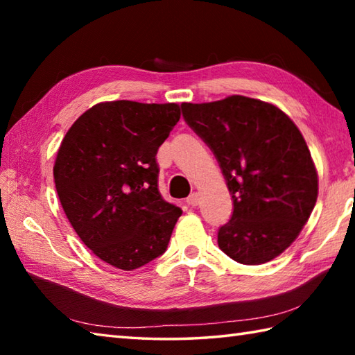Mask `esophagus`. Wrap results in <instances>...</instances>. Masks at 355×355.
I'll return each instance as SVG.
<instances>
[{"label":"esophagus","instance_id":"obj_1","mask_svg":"<svg viewBox=\"0 0 355 355\" xmlns=\"http://www.w3.org/2000/svg\"><path fill=\"white\" fill-rule=\"evenodd\" d=\"M186 202L189 206H192V207H195V206H198V202H200V195L197 193V192H193V193H191L189 197H187V200H186Z\"/></svg>","mask_w":355,"mask_h":355}]
</instances>
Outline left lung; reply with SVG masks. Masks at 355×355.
<instances>
[{"label": "left lung", "mask_w": 355, "mask_h": 355, "mask_svg": "<svg viewBox=\"0 0 355 355\" xmlns=\"http://www.w3.org/2000/svg\"><path fill=\"white\" fill-rule=\"evenodd\" d=\"M184 122L212 150L233 200L218 245L259 266L302 230L318 200V172L297 126L275 105L244 96L182 103Z\"/></svg>", "instance_id": "left-lung-1"}]
</instances>
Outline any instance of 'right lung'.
<instances>
[{"label": "right lung", "mask_w": 355, "mask_h": 355, "mask_svg": "<svg viewBox=\"0 0 355 355\" xmlns=\"http://www.w3.org/2000/svg\"><path fill=\"white\" fill-rule=\"evenodd\" d=\"M178 120L177 103H97L58 150L53 175L64 212L112 267H143L168 248L182 209L158 191L155 155Z\"/></svg>", "instance_id": "obj_1"}]
</instances>
